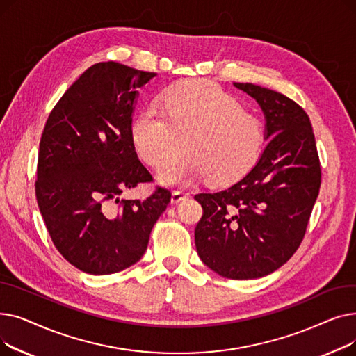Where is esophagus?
Masks as SVG:
<instances>
[{
	"instance_id": "obj_1",
	"label": "esophagus",
	"mask_w": 356,
	"mask_h": 356,
	"mask_svg": "<svg viewBox=\"0 0 356 356\" xmlns=\"http://www.w3.org/2000/svg\"><path fill=\"white\" fill-rule=\"evenodd\" d=\"M188 197H189V193H186L183 191H175L173 195H172V202L173 203H179V202L188 199Z\"/></svg>"
}]
</instances>
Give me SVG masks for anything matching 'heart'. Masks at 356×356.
Listing matches in <instances>:
<instances>
[{"mask_svg": "<svg viewBox=\"0 0 356 356\" xmlns=\"http://www.w3.org/2000/svg\"><path fill=\"white\" fill-rule=\"evenodd\" d=\"M147 108L131 127L138 154L153 167L177 159L188 140L191 156L184 162L163 167L159 177L176 184L192 177H207L227 184L254 165L264 141V125L254 112L211 81L175 85Z\"/></svg>", "mask_w": 356, "mask_h": 356, "instance_id": "heart-1", "label": "heart"}]
</instances>
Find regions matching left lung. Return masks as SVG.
Segmentation results:
<instances>
[{
  "label": "left lung",
  "mask_w": 356,
  "mask_h": 356,
  "mask_svg": "<svg viewBox=\"0 0 356 356\" xmlns=\"http://www.w3.org/2000/svg\"><path fill=\"white\" fill-rule=\"evenodd\" d=\"M234 85L263 109L268 143L231 188L195 196L203 208L195 244L200 259L219 275L248 280L271 274L300 247L322 172L312 124L300 105L258 85Z\"/></svg>",
  "instance_id": "8db88e82"
}]
</instances>
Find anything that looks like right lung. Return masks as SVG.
Instances as JSON below:
<instances>
[{"label": "right lung", "mask_w": 356, "mask_h": 356, "mask_svg": "<svg viewBox=\"0 0 356 356\" xmlns=\"http://www.w3.org/2000/svg\"><path fill=\"white\" fill-rule=\"evenodd\" d=\"M154 76L117 62L93 65L46 121L35 199L56 250L83 273L114 274L136 264L170 203L172 192L161 186L147 199H120L125 189L153 181L131 124L138 89Z\"/></svg>", "instance_id": "obj_1"}]
</instances>
